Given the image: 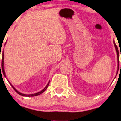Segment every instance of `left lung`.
I'll return each instance as SVG.
<instances>
[{
  "instance_id": "left-lung-1",
  "label": "left lung",
  "mask_w": 121,
  "mask_h": 121,
  "mask_svg": "<svg viewBox=\"0 0 121 121\" xmlns=\"http://www.w3.org/2000/svg\"><path fill=\"white\" fill-rule=\"evenodd\" d=\"M113 43H114V47H115V48H116V52H117V61H118V70L119 69V51H118V47L117 46V45L116 44V43H115L114 41H113ZM118 70H117V74L118 73ZM116 78V77H115Z\"/></svg>"
}]
</instances>
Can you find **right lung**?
<instances>
[{
  "label": "right lung",
  "instance_id": "1",
  "mask_svg": "<svg viewBox=\"0 0 121 121\" xmlns=\"http://www.w3.org/2000/svg\"><path fill=\"white\" fill-rule=\"evenodd\" d=\"M5 44H6V43H5L4 45H5ZM1 68H2V70L4 76L5 77H6V76H5V71H4V51H3V53H2V65H1ZM0 70H1V69H0ZM49 81L48 82V84H47V85H46V86L44 87V88L43 89L42 91H39V92H37V93H36L31 94H23V93H22L19 92V91H17V90H16V89H15L14 87H13V86L11 84V83L9 82V81H8V82H9V84H10L11 85V86L13 87V89L15 90V91H16V92L17 93L19 94V95H23V96H25V97H34V96H36V95H40V94H41V93H43L44 92V91H46L47 87H48V85H49Z\"/></svg>",
  "mask_w": 121,
  "mask_h": 121
}]
</instances>
